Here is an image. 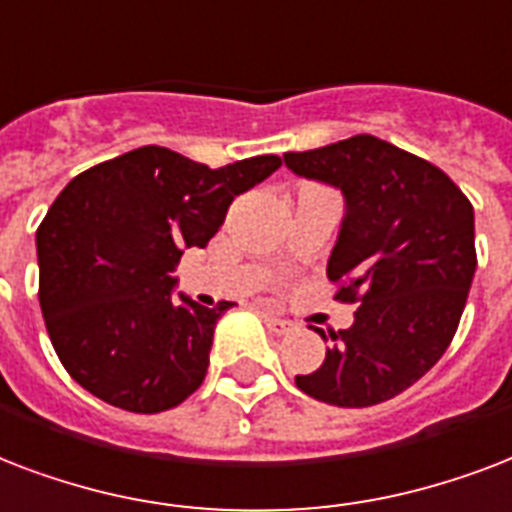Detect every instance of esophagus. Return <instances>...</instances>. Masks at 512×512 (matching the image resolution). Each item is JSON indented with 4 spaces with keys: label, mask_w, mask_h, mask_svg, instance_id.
Returning a JSON list of instances; mask_svg holds the SVG:
<instances>
[{
    "label": "esophagus",
    "mask_w": 512,
    "mask_h": 512,
    "mask_svg": "<svg viewBox=\"0 0 512 512\" xmlns=\"http://www.w3.org/2000/svg\"><path fill=\"white\" fill-rule=\"evenodd\" d=\"M264 323H267L269 331H272V334H277V336H285V334H291V331H293L291 320L277 318V315H269V312H264Z\"/></svg>",
    "instance_id": "obj_1"
}]
</instances>
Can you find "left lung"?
Segmentation results:
<instances>
[{"label":"left lung","instance_id":"1","mask_svg":"<svg viewBox=\"0 0 512 512\" xmlns=\"http://www.w3.org/2000/svg\"><path fill=\"white\" fill-rule=\"evenodd\" d=\"M283 160L342 189L328 280L342 285L336 299L358 304L355 323L331 334L326 360L296 387L342 408L395 398L457 334L478 264L473 205L433 162L366 133Z\"/></svg>","mask_w":512,"mask_h":512}]
</instances>
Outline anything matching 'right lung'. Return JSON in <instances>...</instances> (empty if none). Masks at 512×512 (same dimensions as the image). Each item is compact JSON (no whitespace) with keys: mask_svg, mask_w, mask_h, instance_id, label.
Masks as SVG:
<instances>
[{"mask_svg":"<svg viewBox=\"0 0 512 512\" xmlns=\"http://www.w3.org/2000/svg\"><path fill=\"white\" fill-rule=\"evenodd\" d=\"M280 165L259 154L213 170L141 146L71 178L39 224L37 259L42 318L74 382L133 414L168 411L200 387L229 301L173 299L170 272Z\"/></svg>","mask_w":512,"mask_h":512,"instance_id":"1","label":"right lung"}]
</instances>
